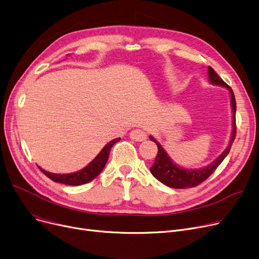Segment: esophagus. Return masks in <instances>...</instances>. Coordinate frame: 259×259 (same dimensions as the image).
I'll return each mask as SVG.
<instances>
[{
    "label": "esophagus",
    "mask_w": 259,
    "mask_h": 259,
    "mask_svg": "<svg viewBox=\"0 0 259 259\" xmlns=\"http://www.w3.org/2000/svg\"><path fill=\"white\" fill-rule=\"evenodd\" d=\"M130 137H131L132 140L138 141V142L144 141V140L146 139L145 133H144L142 130H139V128H136V130H134V131H132L131 134H130Z\"/></svg>",
    "instance_id": "esophagus-1"
}]
</instances>
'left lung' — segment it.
Listing matches in <instances>:
<instances>
[{
  "label": "left lung",
  "mask_w": 259,
  "mask_h": 259,
  "mask_svg": "<svg viewBox=\"0 0 259 259\" xmlns=\"http://www.w3.org/2000/svg\"><path fill=\"white\" fill-rule=\"evenodd\" d=\"M208 75H209V79H210L211 83L225 87L230 91L231 105H232V111H233L232 138L230 140L229 145H228L227 148L223 151L222 155L219 156L213 162L210 163L208 166H206V167H204V168H201V169H184V168H181V167L177 166L169 159V157L167 156L166 151L163 149V147L153 138V137L150 136L149 139L151 141H154L158 145V154L156 156L153 166L150 167V172L158 181H160L161 183L165 184L168 187L182 189V188H187V187H195L197 185H200L201 183H203L206 179H208L212 174L214 172V170L223 162V160L226 158V156L229 154V151L231 149V145L235 139V136H236V118H235L236 101H235L233 91L220 77V76L215 73V71L211 67H209V69H208Z\"/></svg>",
  "instance_id": "obj_1"
}]
</instances>
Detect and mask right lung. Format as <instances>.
Instances as JSON below:
<instances>
[{"label": "right lung", "instance_id": "add662e5", "mask_svg": "<svg viewBox=\"0 0 259 259\" xmlns=\"http://www.w3.org/2000/svg\"><path fill=\"white\" fill-rule=\"evenodd\" d=\"M119 140L120 138H117L106 144L92 162H91L87 167H84L83 169L77 172L68 174V175H59V174H51V172L46 171L41 169L40 167H38V168L45 176H47L49 179H51L54 182H57V183L71 185V186H79V185L85 184L88 182L94 180L101 172V170L104 168L106 162H108L111 148Z\"/></svg>", "mask_w": 259, "mask_h": 259}]
</instances>
